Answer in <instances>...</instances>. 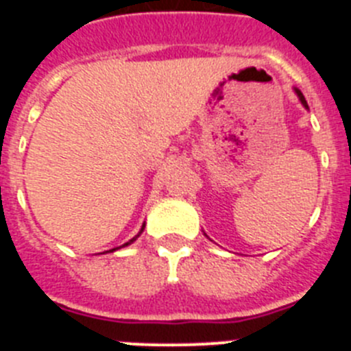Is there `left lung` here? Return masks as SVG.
Listing matches in <instances>:
<instances>
[{
    "instance_id": "1",
    "label": "left lung",
    "mask_w": 351,
    "mask_h": 351,
    "mask_svg": "<svg viewBox=\"0 0 351 351\" xmlns=\"http://www.w3.org/2000/svg\"><path fill=\"white\" fill-rule=\"evenodd\" d=\"M295 93H297V96H299V100H300V104H302V105H304V107L308 108V101H306V98H304V95H302V93H300V91H299V89H297V88H295Z\"/></svg>"
}]
</instances>
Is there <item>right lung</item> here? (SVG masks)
Instances as JSON below:
<instances>
[{
	"label": "right lung",
	"instance_id": "obj_1",
	"mask_svg": "<svg viewBox=\"0 0 351 351\" xmlns=\"http://www.w3.org/2000/svg\"><path fill=\"white\" fill-rule=\"evenodd\" d=\"M142 232H144V225H142L141 232H138V234H137V235H135V237H133V239H130L128 243H125V244H123V246H119V247H125V246H128V244H132V243H133V241H135V239H137V237H138V235H141V234H142ZM119 247H114V250H110V253H112V251H116V250H119ZM105 253H108V251H105Z\"/></svg>",
	"mask_w": 351,
	"mask_h": 351
}]
</instances>
